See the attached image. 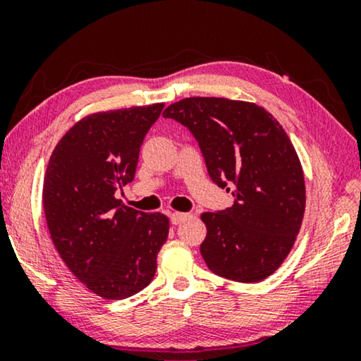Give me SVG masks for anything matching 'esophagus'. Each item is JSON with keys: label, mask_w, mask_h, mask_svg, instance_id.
<instances>
[{"label": "esophagus", "mask_w": 361, "mask_h": 361, "mask_svg": "<svg viewBox=\"0 0 361 361\" xmlns=\"http://www.w3.org/2000/svg\"><path fill=\"white\" fill-rule=\"evenodd\" d=\"M187 219H190V214H182V212H174V214L171 215V221L172 225H180L184 224Z\"/></svg>", "instance_id": "obj_1"}]
</instances>
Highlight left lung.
<instances>
[{"label":"left lung","mask_w":361,"mask_h":361,"mask_svg":"<svg viewBox=\"0 0 361 361\" xmlns=\"http://www.w3.org/2000/svg\"><path fill=\"white\" fill-rule=\"evenodd\" d=\"M162 116L189 128L212 180L235 189L230 209L200 215L209 269L238 283L266 279L288 258L305 210L304 172L289 136L263 106L228 98H184Z\"/></svg>","instance_id":"1"}]
</instances>
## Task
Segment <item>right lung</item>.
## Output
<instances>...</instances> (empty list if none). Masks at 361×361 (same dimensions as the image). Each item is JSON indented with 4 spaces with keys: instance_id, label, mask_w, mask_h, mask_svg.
<instances>
[{
    "instance_id": "add662e5",
    "label": "right lung",
    "mask_w": 361,
    "mask_h": 361,
    "mask_svg": "<svg viewBox=\"0 0 361 361\" xmlns=\"http://www.w3.org/2000/svg\"><path fill=\"white\" fill-rule=\"evenodd\" d=\"M164 103L93 113L77 121L49 159L42 205L49 233L71 273L103 299H126L154 278L169 235L164 214L121 204L140 147Z\"/></svg>"
}]
</instances>
